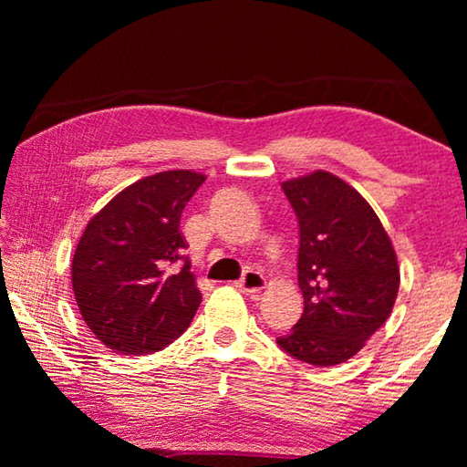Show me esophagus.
Returning <instances> with one entry per match:
<instances>
[{
  "label": "esophagus",
  "mask_w": 467,
  "mask_h": 467,
  "mask_svg": "<svg viewBox=\"0 0 467 467\" xmlns=\"http://www.w3.org/2000/svg\"><path fill=\"white\" fill-rule=\"evenodd\" d=\"M235 286H238V291L246 293V296H257V293L265 286V276L261 272L248 270L244 276L235 283Z\"/></svg>",
  "instance_id": "esophagus-1"
}]
</instances>
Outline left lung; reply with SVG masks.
Masks as SVG:
<instances>
[{"mask_svg": "<svg viewBox=\"0 0 467 467\" xmlns=\"http://www.w3.org/2000/svg\"><path fill=\"white\" fill-rule=\"evenodd\" d=\"M299 225L304 315L278 347L310 366L344 363L391 315L398 254L372 206L329 171L283 182Z\"/></svg>", "mask_w": 467, "mask_h": 467, "instance_id": "left-lung-1", "label": "left lung"}]
</instances>
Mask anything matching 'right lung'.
<instances>
[{
    "instance_id": "add662e5",
    "label": "right lung",
    "mask_w": 467,
    "mask_h": 467,
    "mask_svg": "<svg viewBox=\"0 0 467 467\" xmlns=\"http://www.w3.org/2000/svg\"><path fill=\"white\" fill-rule=\"evenodd\" d=\"M206 176L170 170L112 197L88 221L72 259L80 315L119 355H150L184 334L200 308L181 214ZM171 263H182L174 271Z\"/></svg>"
}]
</instances>
